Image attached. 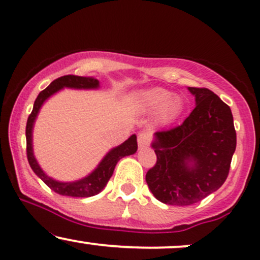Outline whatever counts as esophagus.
Returning a JSON list of instances; mask_svg holds the SVG:
<instances>
[{"label": "esophagus", "instance_id": "obj_1", "mask_svg": "<svg viewBox=\"0 0 260 260\" xmlns=\"http://www.w3.org/2000/svg\"><path fill=\"white\" fill-rule=\"evenodd\" d=\"M150 135L148 132H142L138 135V145L139 148H145L149 144Z\"/></svg>", "mask_w": 260, "mask_h": 260}]
</instances>
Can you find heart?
Masks as SVG:
<instances>
[{
    "mask_svg": "<svg viewBox=\"0 0 260 260\" xmlns=\"http://www.w3.org/2000/svg\"><path fill=\"white\" fill-rule=\"evenodd\" d=\"M136 101L143 112H155V121L159 125L172 124L180 117L184 110V101L180 96L172 95L169 90L159 86L138 91Z\"/></svg>",
    "mask_w": 260,
    "mask_h": 260,
    "instance_id": "b5f03b06",
    "label": "heart"
}]
</instances>
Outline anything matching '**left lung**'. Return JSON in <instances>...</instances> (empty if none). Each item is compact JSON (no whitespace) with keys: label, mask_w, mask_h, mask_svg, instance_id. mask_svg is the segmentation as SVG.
Returning <instances> with one entry per match:
<instances>
[{"label":"left lung","mask_w":260,"mask_h":260,"mask_svg":"<svg viewBox=\"0 0 260 260\" xmlns=\"http://www.w3.org/2000/svg\"><path fill=\"white\" fill-rule=\"evenodd\" d=\"M187 90L196 106L181 125L154 133L156 162L145 175L154 198L176 206L196 204L223 185L237 144L230 106L209 88Z\"/></svg>","instance_id":"8db88e82"}]
</instances>
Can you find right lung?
<instances>
[{
  "mask_svg": "<svg viewBox=\"0 0 260 260\" xmlns=\"http://www.w3.org/2000/svg\"><path fill=\"white\" fill-rule=\"evenodd\" d=\"M75 88V90H98L100 87V81L95 78H85V76L65 75L61 78L54 80L47 88L42 91L38 98L34 101L33 111L28 117L27 127H25V139H27V158L30 168L38 178H41L51 190L62 196H71V198H90L98 195L105 189L108 180L112 176L116 164L123 156L132 155L138 149L137 144V136L132 135L127 141L122 144L112 148L106 155L99 162L98 167L85 178L75 181H58L50 178L43 172L41 165L37 161L33 153V127L37 116L44 102L50 96L56 93L62 88Z\"/></svg>",
  "mask_w": 260,
  "mask_h": 260,
  "instance_id": "right-lung-1",
  "label": "right lung"
}]
</instances>
